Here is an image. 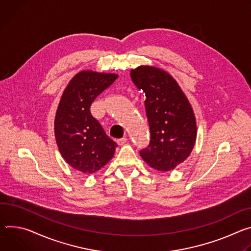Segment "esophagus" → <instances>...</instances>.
Segmentation results:
<instances>
[{
  "mask_svg": "<svg viewBox=\"0 0 251 251\" xmlns=\"http://www.w3.org/2000/svg\"><path fill=\"white\" fill-rule=\"evenodd\" d=\"M126 142H127L126 137H122V138H119V140H117V143H118L119 146H124Z\"/></svg>",
  "mask_w": 251,
  "mask_h": 251,
  "instance_id": "obj_1",
  "label": "esophagus"
}]
</instances>
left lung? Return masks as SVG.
I'll return each instance as SVG.
<instances>
[{
  "mask_svg": "<svg viewBox=\"0 0 251 251\" xmlns=\"http://www.w3.org/2000/svg\"><path fill=\"white\" fill-rule=\"evenodd\" d=\"M130 76L146 95L151 132L150 144L140 154L154 170L172 171L187 158L197 140L192 107L176 79L166 72L142 66L131 70Z\"/></svg>",
  "mask_w": 251,
  "mask_h": 251,
  "instance_id": "left-lung-1",
  "label": "left lung"
}]
</instances>
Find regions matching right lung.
<instances>
[{
  "label": "right lung",
  "instance_id": "right-lung-1",
  "mask_svg": "<svg viewBox=\"0 0 251 251\" xmlns=\"http://www.w3.org/2000/svg\"><path fill=\"white\" fill-rule=\"evenodd\" d=\"M118 75L82 71L66 88L54 119V135L60 152L72 168L94 174L114 156L118 145L91 114L96 98Z\"/></svg>",
  "mask_w": 251,
  "mask_h": 251
}]
</instances>
